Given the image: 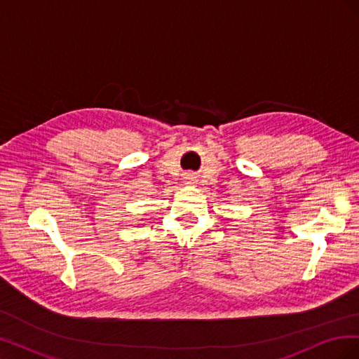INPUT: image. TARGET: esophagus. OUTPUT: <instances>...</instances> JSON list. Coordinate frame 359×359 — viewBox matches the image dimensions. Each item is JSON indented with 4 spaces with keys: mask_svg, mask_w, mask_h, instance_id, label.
I'll use <instances>...</instances> for the list:
<instances>
[{
    "mask_svg": "<svg viewBox=\"0 0 359 359\" xmlns=\"http://www.w3.org/2000/svg\"><path fill=\"white\" fill-rule=\"evenodd\" d=\"M184 180H186V184H194V182H196V177H194L193 173H187L186 178H184Z\"/></svg>",
    "mask_w": 359,
    "mask_h": 359,
    "instance_id": "obj_1",
    "label": "esophagus"
}]
</instances>
